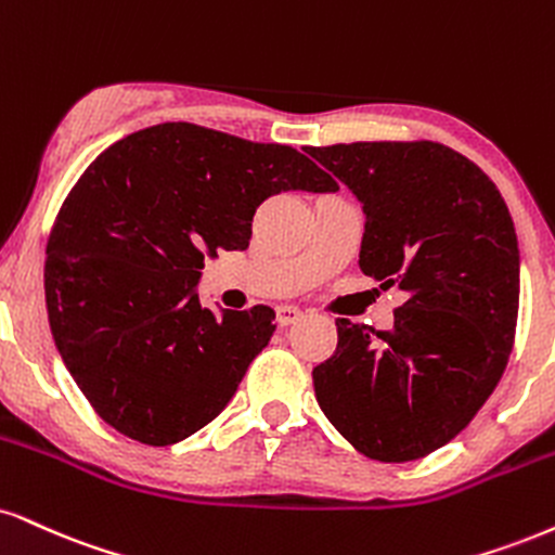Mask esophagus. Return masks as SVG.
<instances>
[{
  "instance_id": "34e87169",
  "label": "esophagus",
  "mask_w": 555,
  "mask_h": 555,
  "mask_svg": "<svg viewBox=\"0 0 555 555\" xmlns=\"http://www.w3.org/2000/svg\"><path fill=\"white\" fill-rule=\"evenodd\" d=\"M302 315H305V312L299 310V307L284 305V307H279V310H276V323L282 325V328H286V325H295L297 320H302Z\"/></svg>"
}]
</instances>
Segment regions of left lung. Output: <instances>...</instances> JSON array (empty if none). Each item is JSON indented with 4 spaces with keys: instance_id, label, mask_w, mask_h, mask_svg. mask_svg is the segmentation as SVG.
Segmentation results:
<instances>
[{
    "instance_id": "1",
    "label": "left lung",
    "mask_w": 555,
    "mask_h": 555,
    "mask_svg": "<svg viewBox=\"0 0 555 555\" xmlns=\"http://www.w3.org/2000/svg\"><path fill=\"white\" fill-rule=\"evenodd\" d=\"M364 211L359 269L409 295L392 331L336 320L315 398L353 450L409 463L457 437L504 375L517 232L493 180L437 142L307 146Z\"/></svg>"
}]
</instances>
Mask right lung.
I'll list each match as a JSON object with an SVG mask.
<instances>
[{
	"label": "right lung",
	"mask_w": 555,
	"mask_h": 555,
	"mask_svg": "<svg viewBox=\"0 0 555 555\" xmlns=\"http://www.w3.org/2000/svg\"><path fill=\"white\" fill-rule=\"evenodd\" d=\"M282 191L338 185L292 146L183 121L129 133L77 180L46 248V307L105 424L165 447L224 411L276 325L266 305L204 307V253L248 248L253 214Z\"/></svg>",
	"instance_id": "1"
}]
</instances>
